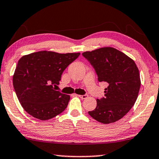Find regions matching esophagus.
Wrapping results in <instances>:
<instances>
[{
    "label": "esophagus",
    "mask_w": 159,
    "mask_h": 159,
    "mask_svg": "<svg viewBox=\"0 0 159 159\" xmlns=\"http://www.w3.org/2000/svg\"><path fill=\"white\" fill-rule=\"evenodd\" d=\"M79 97L80 98H81L82 99H87L88 95H78Z\"/></svg>",
    "instance_id": "34e87169"
}]
</instances>
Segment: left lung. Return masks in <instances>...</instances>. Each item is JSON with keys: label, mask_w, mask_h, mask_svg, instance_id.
Returning <instances> with one entry per match:
<instances>
[{"label": "left lung", "mask_w": 159, "mask_h": 159, "mask_svg": "<svg viewBox=\"0 0 159 159\" xmlns=\"http://www.w3.org/2000/svg\"><path fill=\"white\" fill-rule=\"evenodd\" d=\"M95 68L99 82L108 83L104 98L97 99V107L88 111L91 117L104 124L114 123L130 111L138 97L141 80L134 60L111 47L83 52Z\"/></svg>", "instance_id": "left-lung-1"}]
</instances>
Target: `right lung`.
I'll return each instance as SVG.
<instances>
[{"instance_id": "right-lung-1", "label": "right lung", "mask_w": 159, "mask_h": 159, "mask_svg": "<svg viewBox=\"0 0 159 159\" xmlns=\"http://www.w3.org/2000/svg\"><path fill=\"white\" fill-rule=\"evenodd\" d=\"M80 52L39 51L24 55L18 61L13 86L23 109L37 119H51L64 111L70 96L54 89L61 74Z\"/></svg>"}]
</instances>
